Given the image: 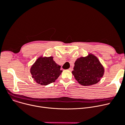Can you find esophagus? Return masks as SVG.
I'll use <instances>...</instances> for the list:
<instances>
[{
  "label": "esophagus",
  "instance_id": "esophagus-1",
  "mask_svg": "<svg viewBox=\"0 0 125 125\" xmlns=\"http://www.w3.org/2000/svg\"><path fill=\"white\" fill-rule=\"evenodd\" d=\"M70 71H73V69L72 68H69V69Z\"/></svg>",
  "mask_w": 125,
  "mask_h": 125
}]
</instances>
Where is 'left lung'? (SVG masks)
<instances>
[{"mask_svg":"<svg viewBox=\"0 0 125 125\" xmlns=\"http://www.w3.org/2000/svg\"><path fill=\"white\" fill-rule=\"evenodd\" d=\"M104 71L98 58L90 54L78 58L72 73L79 84L87 86L97 83L103 77Z\"/></svg>","mask_w":125,"mask_h":125,"instance_id":"1","label":"left lung"}]
</instances>
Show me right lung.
Masks as SVG:
<instances>
[{"label": "right lung", "mask_w": 125, "mask_h": 125, "mask_svg": "<svg viewBox=\"0 0 125 125\" xmlns=\"http://www.w3.org/2000/svg\"><path fill=\"white\" fill-rule=\"evenodd\" d=\"M61 66L53 60V57L38 58L30 70L35 81L42 85L52 83L61 74Z\"/></svg>", "instance_id": "obj_1"}]
</instances>
